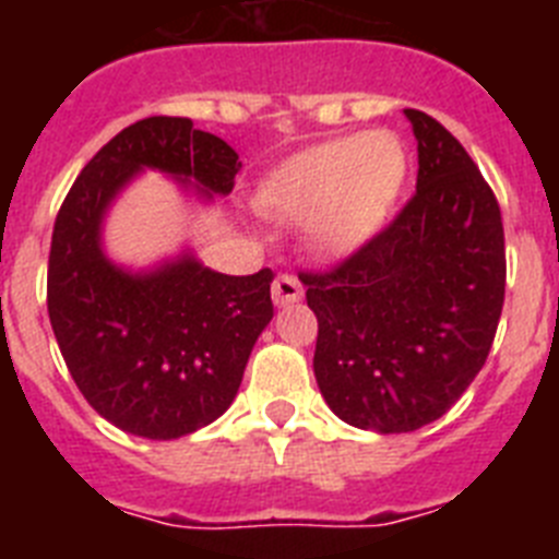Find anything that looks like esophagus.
<instances>
[{"mask_svg": "<svg viewBox=\"0 0 559 559\" xmlns=\"http://www.w3.org/2000/svg\"><path fill=\"white\" fill-rule=\"evenodd\" d=\"M271 296H274L276 308H288L302 299V283L294 274H280L271 285Z\"/></svg>", "mask_w": 559, "mask_h": 559, "instance_id": "1", "label": "esophagus"}]
</instances>
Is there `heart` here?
<instances>
[{"mask_svg":"<svg viewBox=\"0 0 559 559\" xmlns=\"http://www.w3.org/2000/svg\"><path fill=\"white\" fill-rule=\"evenodd\" d=\"M406 170V147L392 131L353 133L274 167L257 190V206L276 221H308L316 249L344 257L386 224Z\"/></svg>","mask_w":559,"mask_h":559,"instance_id":"1","label":"heart"}]
</instances>
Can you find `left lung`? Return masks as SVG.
I'll return each instance as SVG.
<instances>
[{
	"label": "left lung",
	"mask_w": 559,
	"mask_h": 559,
	"mask_svg": "<svg viewBox=\"0 0 559 559\" xmlns=\"http://www.w3.org/2000/svg\"><path fill=\"white\" fill-rule=\"evenodd\" d=\"M417 192L344 263L299 274L319 319L313 372L335 417L406 433L439 419L490 355L507 285L501 210L459 140L406 108Z\"/></svg>",
	"instance_id": "obj_1"
}]
</instances>
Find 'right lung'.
Returning a JSON list of instances; mask_svg holds the SVG:
<instances>
[{
	"label": "right lung",
	"mask_w": 559,
	"mask_h": 559,
	"mask_svg": "<svg viewBox=\"0 0 559 559\" xmlns=\"http://www.w3.org/2000/svg\"><path fill=\"white\" fill-rule=\"evenodd\" d=\"M229 195L237 153L187 117L122 128L75 179L52 229L47 310L69 374L120 431L179 439L231 406L257 335L274 316L271 269L229 276L190 251L126 271L103 251V218L140 170Z\"/></svg>",
	"instance_id": "add662e5"
}]
</instances>
